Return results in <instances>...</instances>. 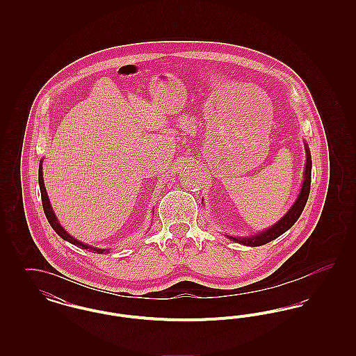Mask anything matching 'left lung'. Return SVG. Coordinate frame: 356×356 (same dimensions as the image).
Instances as JSON below:
<instances>
[{
    "label": "left lung",
    "instance_id": "8db88e82",
    "mask_svg": "<svg viewBox=\"0 0 356 356\" xmlns=\"http://www.w3.org/2000/svg\"><path fill=\"white\" fill-rule=\"evenodd\" d=\"M305 152H307V163H305V180H303V186H302V191L299 193V197L296 199V202L291 207V209L288 211L287 213L282 218V220L277 221L273 227L270 229H267L266 232L257 234L254 236L251 237H232L229 238L235 240L240 244L244 245H250V247H259L263 244H267L272 240H275L276 237L283 235L286 231H288L296 220L299 219V216L302 215L303 209H305V203L308 200L309 196V189H311V167H312V161H311V153L308 147L305 145Z\"/></svg>",
    "mask_w": 356,
    "mask_h": 356
}]
</instances>
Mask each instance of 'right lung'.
I'll return each instance as SVG.
<instances>
[{
    "label": "right lung",
    "mask_w": 356,
    "mask_h": 356,
    "mask_svg": "<svg viewBox=\"0 0 356 356\" xmlns=\"http://www.w3.org/2000/svg\"><path fill=\"white\" fill-rule=\"evenodd\" d=\"M38 184H40V191H41V200H42V208H44L45 216H47V219L49 221L51 228L56 231V234H57L58 236L63 237L64 240H67L69 243H72V244H74V245H77V247H80V248H83V250H90V251H95V254H96V252H97V254H102L104 251H106V250H99V248L89 247V245H86L84 243H81V241H79V240L73 238V237L70 236L69 234H67V232L64 231V228L60 225V222L57 221L56 215H54V213H53V211H51L49 197H48V195H47V189H45V186H44V180H42V167H41V163H40V167H38Z\"/></svg>",
    "instance_id": "add662e5"
}]
</instances>
